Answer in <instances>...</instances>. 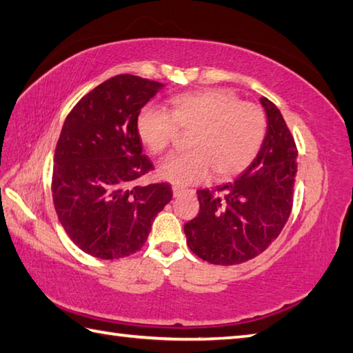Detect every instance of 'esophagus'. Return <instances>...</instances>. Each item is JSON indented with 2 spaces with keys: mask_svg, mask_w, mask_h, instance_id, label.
Listing matches in <instances>:
<instances>
[{
  "mask_svg": "<svg viewBox=\"0 0 353 353\" xmlns=\"http://www.w3.org/2000/svg\"><path fill=\"white\" fill-rule=\"evenodd\" d=\"M185 192L194 194L192 190H185V188H182V186H172V196H174V197H181L182 194H185Z\"/></svg>",
  "mask_w": 353,
  "mask_h": 353,
  "instance_id": "1",
  "label": "esophagus"
}]
</instances>
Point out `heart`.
I'll return each mask as SVG.
<instances>
[{
  "mask_svg": "<svg viewBox=\"0 0 353 353\" xmlns=\"http://www.w3.org/2000/svg\"><path fill=\"white\" fill-rule=\"evenodd\" d=\"M181 132L191 133L190 152L171 154L159 163L161 179L179 186L228 179L249 167L267 130L258 104L245 103L228 89H203L174 97L168 114L153 106L141 109L137 133L150 153H162Z\"/></svg>",
  "mask_w": 353,
  "mask_h": 353,
  "instance_id": "obj_1",
  "label": "heart"
}]
</instances>
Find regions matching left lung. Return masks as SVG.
<instances>
[{
  "mask_svg": "<svg viewBox=\"0 0 353 353\" xmlns=\"http://www.w3.org/2000/svg\"><path fill=\"white\" fill-rule=\"evenodd\" d=\"M267 133L256 157L234 182L199 190L200 212L183 226L186 244L216 265L258 256L279 236L292 208L297 148L274 104L261 99Z\"/></svg>",
  "mask_w": 353,
  "mask_h": 353,
  "instance_id": "left-lung-1",
  "label": "left lung"
}]
</instances>
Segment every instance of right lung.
<instances>
[{
  "instance_id": "right-lung-1",
  "label": "right lung",
  "mask_w": 353,
  "mask_h": 353,
  "mask_svg": "<svg viewBox=\"0 0 353 353\" xmlns=\"http://www.w3.org/2000/svg\"><path fill=\"white\" fill-rule=\"evenodd\" d=\"M163 88L119 74L86 94L66 117L52 168V201L72 243L100 259L142 249L154 216L172 197L168 183L137 186L153 170L137 133L141 109Z\"/></svg>"
}]
</instances>
